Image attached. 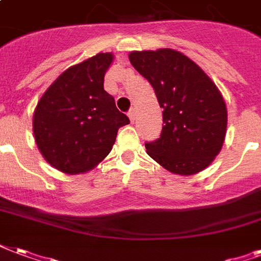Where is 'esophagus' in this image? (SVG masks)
Segmentation results:
<instances>
[{"mask_svg": "<svg viewBox=\"0 0 261 261\" xmlns=\"http://www.w3.org/2000/svg\"><path fill=\"white\" fill-rule=\"evenodd\" d=\"M136 114H138V113H136V110L135 109H130V111H129L128 113V117H129V119H130V121H135V119H136Z\"/></svg>", "mask_w": 261, "mask_h": 261, "instance_id": "1", "label": "esophagus"}]
</instances>
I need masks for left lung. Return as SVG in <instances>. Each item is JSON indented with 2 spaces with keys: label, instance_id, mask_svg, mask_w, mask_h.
<instances>
[{
  "label": "left lung",
  "instance_id": "1",
  "mask_svg": "<svg viewBox=\"0 0 261 261\" xmlns=\"http://www.w3.org/2000/svg\"><path fill=\"white\" fill-rule=\"evenodd\" d=\"M129 60L155 91L164 109L161 138L146 143L147 154L175 175L206 169L220 152L227 107L216 84L179 50H133Z\"/></svg>",
  "mask_w": 261,
  "mask_h": 261
}]
</instances>
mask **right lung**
Returning <instances> with one entry per match:
<instances>
[{
    "instance_id": "1",
    "label": "right lung",
    "mask_w": 261,
    "mask_h": 261,
    "mask_svg": "<svg viewBox=\"0 0 261 261\" xmlns=\"http://www.w3.org/2000/svg\"><path fill=\"white\" fill-rule=\"evenodd\" d=\"M111 52L97 54L68 67L41 96L33 115V132L45 161L66 175L86 173L114 146L129 118L103 88Z\"/></svg>"
}]
</instances>
